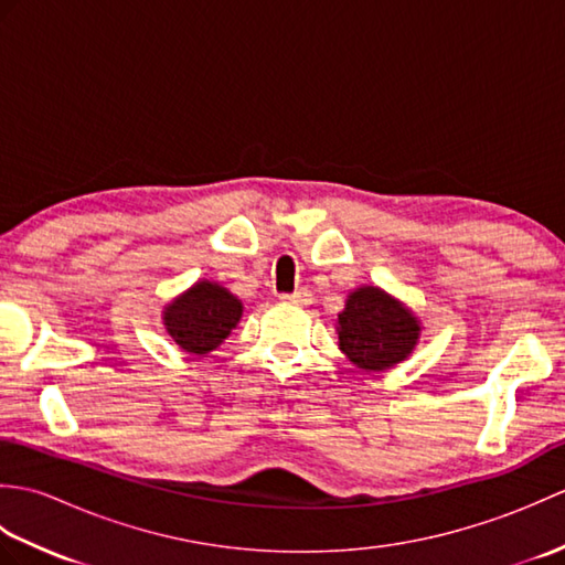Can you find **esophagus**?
Returning a JSON list of instances; mask_svg holds the SVG:
<instances>
[{
    "mask_svg": "<svg viewBox=\"0 0 565 565\" xmlns=\"http://www.w3.org/2000/svg\"><path fill=\"white\" fill-rule=\"evenodd\" d=\"M284 303H296V306H306L310 301V294L306 289H298L294 294H281Z\"/></svg>",
    "mask_w": 565,
    "mask_h": 565,
    "instance_id": "34e87169",
    "label": "esophagus"
}]
</instances>
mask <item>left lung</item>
Wrapping results in <instances>:
<instances>
[{"label":"left lung","instance_id":"obj_1","mask_svg":"<svg viewBox=\"0 0 565 565\" xmlns=\"http://www.w3.org/2000/svg\"><path fill=\"white\" fill-rule=\"evenodd\" d=\"M340 350L359 369L383 371L413 352L419 326L411 310L374 286L356 289L338 316Z\"/></svg>","mask_w":565,"mask_h":565}]
</instances>
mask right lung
I'll list each match as a JSON object with an SVG mask.
<instances>
[{"instance_id":"right-lung-1","label":"right lung","mask_w":565,"mask_h":565,"mask_svg":"<svg viewBox=\"0 0 565 565\" xmlns=\"http://www.w3.org/2000/svg\"><path fill=\"white\" fill-rule=\"evenodd\" d=\"M243 316V303L213 281H199L164 310V328L184 352L203 356L215 350Z\"/></svg>"}]
</instances>
